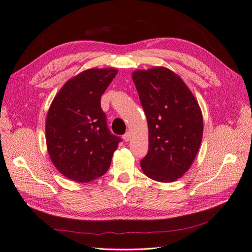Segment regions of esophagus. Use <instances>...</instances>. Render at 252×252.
<instances>
[{"label":"esophagus","mask_w":252,"mask_h":252,"mask_svg":"<svg viewBox=\"0 0 252 252\" xmlns=\"http://www.w3.org/2000/svg\"><path fill=\"white\" fill-rule=\"evenodd\" d=\"M130 138H131L130 132H126V133L123 135V140H124L125 142H128L129 140H130Z\"/></svg>","instance_id":"obj_1"}]
</instances>
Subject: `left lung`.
Listing matches in <instances>:
<instances>
[{
  "label": "left lung",
  "instance_id": "1",
  "mask_svg": "<svg viewBox=\"0 0 252 252\" xmlns=\"http://www.w3.org/2000/svg\"><path fill=\"white\" fill-rule=\"evenodd\" d=\"M132 80L149 132L142 170L155 181L173 182L189 169L199 151L203 136L200 106L179 75L165 67L134 71Z\"/></svg>",
  "mask_w": 252,
  "mask_h": 252
}]
</instances>
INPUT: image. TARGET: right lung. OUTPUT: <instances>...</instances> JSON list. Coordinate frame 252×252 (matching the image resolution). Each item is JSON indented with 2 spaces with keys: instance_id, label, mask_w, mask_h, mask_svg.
Returning <instances> with one entry per match:
<instances>
[{
  "instance_id": "add662e5",
  "label": "right lung",
  "mask_w": 252,
  "mask_h": 252,
  "mask_svg": "<svg viewBox=\"0 0 252 252\" xmlns=\"http://www.w3.org/2000/svg\"><path fill=\"white\" fill-rule=\"evenodd\" d=\"M118 70L88 69L68 81L52 101L46 120L48 154L66 178L87 183L109 169L122 139L110 132L101 96Z\"/></svg>"
}]
</instances>
